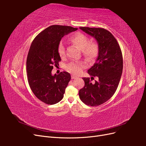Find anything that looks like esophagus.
<instances>
[{
  "label": "esophagus",
  "mask_w": 146,
  "mask_h": 146,
  "mask_svg": "<svg viewBox=\"0 0 146 146\" xmlns=\"http://www.w3.org/2000/svg\"><path fill=\"white\" fill-rule=\"evenodd\" d=\"M77 77H76V76H73V75H72L71 76V78L72 79H75V78H76Z\"/></svg>",
  "instance_id": "esophagus-1"
}]
</instances>
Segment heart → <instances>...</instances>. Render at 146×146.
Here are the masks:
<instances>
[{"instance_id": "obj_1", "label": "heart", "mask_w": 146, "mask_h": 146, "mask_svg": "<svg viewBox=\"0 0 146 146\" xmlns=\"http://www.w3.org/2000/svg\"><path fill=\"white\" fill-rule=\"evenodd\" d=\"M90 39L86 35L80 32H77L72 35L69 38V41L82 50L83 55L90 61H94L99 54V45L96 41H90ZM58 52L61 57L65 55V48L62 44H60L58 47ZM86 67V64L83 61H72L69 63L66 69L70 73L74 74H80Z\"/></svg>"}]
</instances>
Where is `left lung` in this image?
<instances>
[{"label":"left lung","mask_w":146,"mask_h":146,"mask_svg":"<svg viewBox=\"0 0 146 146\" xmlns=\"http://www.w3.org/2000/svg\"><path fill=\"white\" fill-rule=\"evenodd\" d=\"M80 29L95 38L100 48L96 62L88 70L92 77L82 78L85 86L78 92L84 104L95 107L105 103L115 93L122 73V51L116 39L107 30L84 27ZM95 76H98L99 80L92 84Z\"/></svg>","instance_id":"8db88e82"}]
</instances>
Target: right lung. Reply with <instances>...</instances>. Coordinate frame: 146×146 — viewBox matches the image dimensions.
I'll return each instance as SVG.
<instances>
[{
    "label": "right lung",
    "instance_id": "1",
    "mask_svg": "<svg viewBox=\"0 0 146 146\" xmlns=\"http://www.w3.org/2000/svg\"><path fill=\"white\" fill-rule=\"evenodd\" d=\"M77 30L51 25L39 33L31 44L26 62L28 82L35 96L44 104L54 105L63 98L70 75L63 71L52 76L51 72L61 61L58 47L61 38Z\"/></svg>",
    "mask_w": 146,
    "mask_h": 146
}]
</instances>
